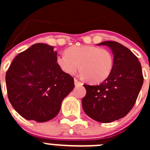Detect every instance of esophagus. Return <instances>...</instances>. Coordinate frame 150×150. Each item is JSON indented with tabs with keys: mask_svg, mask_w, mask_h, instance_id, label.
<instances>
[{
	"mask_svg": "<svg viewBox=\"0 0 150 150\" xmlns=\"http://www.w3.org/2000/svg\"><path fill=\"white\" fill-rule=\"evenodd\" d=\"M74 84H75V86H79V85H82V83L79 82L78 79H74Z\"/></svg>",
	"mask_w": 150,
	"mask_h": 150,
	"instance_id": "1",
	"label": "esophagus"
}]
</instances>
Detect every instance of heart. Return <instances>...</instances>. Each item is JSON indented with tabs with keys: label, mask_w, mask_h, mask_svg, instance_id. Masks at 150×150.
<instances>
[{
	"label": "heart",
	"mask_w": 150,
	"mask_h": 150,
	"mask_svg": "<svg viewBox=\"0 0 150 150\" xmlns=\"http://www.w3.org/2000/svg\"><path fill=\"white\" fill-rule=\"evenodd\" d=\"M57 65L65 74L74 75L79 68L81 75L91 83L104 82L113 68V56L110 50L98 46L79 45L67 49L56 57Z\"/></svg>",
	"instance_id": "b5f03b06"
}]
</instances>
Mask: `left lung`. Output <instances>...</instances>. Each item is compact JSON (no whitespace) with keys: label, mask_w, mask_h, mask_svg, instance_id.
<instances>
[{"label":"left lung","mask_w":150,"mask_h":150,"mask_svg":"<svg viewBox=\"0 0 150 150\" xmlns=\"http://www.w3.org/2000/svg\"><path fill=\"white\" fill-rule=\"evenodd\" d=\"M113 54V68L107 79L97 86L83 85L86 95L82 105L87 116L108 123L126 116L134 105L144 83L142 67L137 56L116 41H104Z\"/></svg>","instance_id":"1"}]
</instances>
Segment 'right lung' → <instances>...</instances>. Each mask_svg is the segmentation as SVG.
I'll list each match as a JSON object with an SVG mask.
<instances>
[{"instance_id":"add662e5","label":"right lung","mask_w":150,"mask_h":150,"mask_svg":"<svg viewBox=\"0 0 150 150\" xmlns=\"http://www.w3.org/2000/svg\"><path fill=\"white\" fill-rule=\"evenodd\" d=\"M54 46L36 43L18 54L6 74L8 98L28 120L44 122L58 115L74 79L58 67Z\"/></svg>"}]
</instances>
